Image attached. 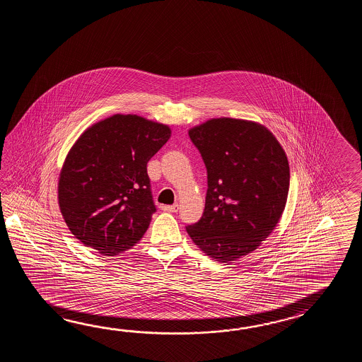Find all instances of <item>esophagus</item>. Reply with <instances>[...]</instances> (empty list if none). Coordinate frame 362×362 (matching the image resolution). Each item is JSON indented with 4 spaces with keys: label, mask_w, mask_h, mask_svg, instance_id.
<instances>
[{
    "label": "esophagus",
    "mask_w": 362,
    "mask_h": 362,
    "mask_svg": "<svg viewBox=\"0 0 362 362\" xmlns=\"http://www.w3.org/2000/svg\"><path fill=\"white\" fill-rule=\"evenodd\" d=\"M163 211H165V212H177L178 206L177 204H173V206H163Z\"/></svg>",
    "instance_id": "esophagus-1"
}]
</instances>
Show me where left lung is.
I'll list each match as a JSON object with an SVG mask.
<instances>
[{
    "mask_svg": "<svg viewBox=\"0 0 362 362\" xmlns=\"http://www.w3.org/2000/svg\"><path fill=\"white\" fill-rule=\"evenodd\" d=\"M207 168L204 212L187 225L216 262H235L269 237L284 214L290 167L273 133L255 122L218 117L189 131Z\"/></svg>",
    "mask_w": 362,
    "mask_h": 362,
    "instance_id": "left-lung-1",
    "label": "left lung"
}]
</instances>
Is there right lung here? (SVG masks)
<instances>
[{"label":"right lung","mask_w":362,"mask_h":362,"mask_svg":"<svg viewBox=\"0 0 362 362\" xmlns=\"http://www.w3.org/2000/svg\"><path fill=\"white\" fill-rule=\"evenodd\" d=\"M170 137L168 125L131 114L110 116L78 137L58 182L62 216L75 238L115 256L144 237L156 211L147 162Z\"/></svg>","instance_id":"1"}]
</instances>
